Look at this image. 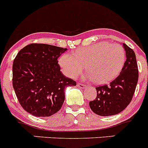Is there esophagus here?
I'll list each match as a JSON object with an SVG mask.
<instances>
[{"mask_svg": "<svg viewBox=\"0 0 148 148\" xmlns=\"http://www.w3.org/2000/svg\"><path fill=\"white\" fill-rule=\"evenodd\" d=\"M77 86H78V88H85L86 87V86L85 84H80V83H78V84H77Z\"/></svg>", "mask_w": 148, "mask_h": 148, "instance_id": "obj_1", "label": "esophagus"}]
</instances>
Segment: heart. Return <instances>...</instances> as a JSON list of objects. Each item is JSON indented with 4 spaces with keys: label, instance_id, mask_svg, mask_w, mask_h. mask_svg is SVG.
<instances>
[{
    "label": "heart",
    "instance_id": "obj_1",
    "mask_svg": "<svg viewBox=\"0 0 148 148\" xmlns=\"http://www.w3.org/2000/svg\"><path fill=\"white\" fill-rule=\"evenodd\" d=\"M126 53L121 46L107 42L95 43L78 49L72 54L60 57L59 64L66 75L76 78L84 69L88 70L84 79L102 84L115 78L121 71Z\"/></svg>",
    "mask_w": 148,
    "mask_h": 148
}]
</instances>
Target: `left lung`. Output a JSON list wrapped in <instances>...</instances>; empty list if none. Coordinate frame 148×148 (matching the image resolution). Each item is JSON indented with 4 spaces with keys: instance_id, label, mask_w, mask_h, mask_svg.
Here are the masks:
<instances>
[{
    "instance_id": "obj_1",
    "label": "left lung",
    "mask_w": 148,
    "mask_h": 148,
    "mask_svg": "<svg viewBox=\"0 0 148 148\" xmlns=\"http://www.w3.org/2000/svg\"><path fill=\"white\" fill-rule=\"evenodd\" d=\"M126 60L119 76L109 85L97 87V96L89 102L91 110L101 116L116 115L132 101L138 81V67L134 51L125 43Z\"/></svg>"
}]
</instances>
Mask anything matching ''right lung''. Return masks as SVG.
Listing matches in <instances>:
<instances>
[{
	"instance_id": "1",
	"label": "right lung",
	"mask_w": 148,
	"mask_h": 148,
	"mask_svg": "<svg viewBox=\"0 0 148 148\" xmlns=\"http://www.w3.org/2000/svg\"><path fill=\"white\" fill-rule=\"evenodd\" d=\"M67 49L32 43L21 49L12 67L13 87L25 111L36 117H49L61 109L64 89L76 82L60 71L57 59Z\"/></svg>"
}]
</instances>
